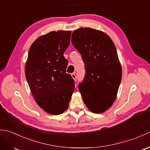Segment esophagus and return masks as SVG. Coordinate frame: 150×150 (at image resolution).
<instances>
[{"instance_id":"esophagus-1","label":"esophagus","mask_w":150,"mask_h":150,"mask_svg":"<svg viewBox=\"0 0 150 150\" xmlns=\"http://www.w3.org/2000/svg\"><path fill=\"white\" fill-rule=\"evenodd\" d=\"M71 77H72V78H73V79H74V81H76V75H75V73H72V74H71Z\"/></svg>"}]
</instances>
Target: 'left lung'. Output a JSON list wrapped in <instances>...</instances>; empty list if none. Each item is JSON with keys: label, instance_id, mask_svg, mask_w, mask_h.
Listing matches in <instances>:
<instances>
[{"label": "left lung", "instance_id": "8db88e82", "mask_svg": "<svg viewBox=\"0 0 150 150\" xmlns=\"http://www.w3.org/2000/svg\"><path fill=\"white\" fill-rule=\"evenodd\" d=\"M71 42L85 64L86 74L79 86L84 103L91 112L104 113L115 100L122 79L115 46L106 33L90 28L73 31Z\"/></svg>", "mask_w": 150, "mask_h": 150}]
</instances>
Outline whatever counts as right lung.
Instances as JSON below:
<instances>
[{"label": "right lung", "instance_id": "1", "mask_svg": "<svg viewBox=\"0 0 150 150\" xmlns=\"http://www.w3.org/2000/svg\"><path fill=\"white\" fill-rule=\"evenodd\" d=\"M71 31H50L34 41L28 52L25 73L37 104L46 113L60 115L68 109L75 83L66 73L64 53Z\"/></svg>", "mask_w": 150, "mask_h": 150}]
</instances>
